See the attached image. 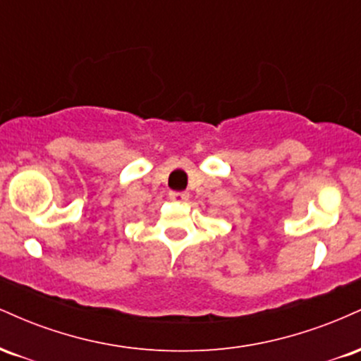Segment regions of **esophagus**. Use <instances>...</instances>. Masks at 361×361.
<instances>
[{
	"label": "esophagus",
	"instance_id": "obj_1",
	"mask_svg": "<svg viewBox=\"0 0 361 361\" xmlns=\"http://www.w3.org/2000/svg\"><path fill=\"white\" fill-rule=\"evenodd\" d=\"M169 198H171V200L183 202V200H186V198H188V193H186V192H169Z\"/></svg>",
	"mask_w": 361,
	"mask_h": 361
}]
</instances>
